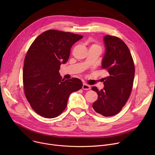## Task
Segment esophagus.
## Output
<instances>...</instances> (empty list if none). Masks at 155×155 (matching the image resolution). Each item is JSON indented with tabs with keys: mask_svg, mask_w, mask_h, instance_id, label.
<instances>
[{
	"mask_svg": "<svg viewBox=\"0 0 155 155\" xmlns=\"http://www.w3.org/2000/svg\"><path fill=\"white\" fill-rule=\"evenodd\" d=\"M82 88H83V90H90V88H91V86L90 85H88L86 83H83Z\"/></svg>",
	"mask_w": 155,
	"mask_h": 155,
	"instance_id": "34e87169",
	"label": "esophagus"
}]
</instances>
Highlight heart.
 <instances>
[{"label": "heart", "mask_w": 155, "mask_h": 155, "mask_svg": "<svg viewBox=\"0 0 155 155\" xmlns=\"http://www.w3.org/2000/svg\"><path fill=\"white\" fill-rule=\"evenodd\" d=\"M91 47H97L96 45H93Z\"/></svg>", "instance_id": "1"}]
</instances>
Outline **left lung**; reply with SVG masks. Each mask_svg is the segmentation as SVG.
Instances as JSON below:
<instances>
[{
  "mask_svg": "<svg viewBox=\"0 0 155 155\" xmlns=\"http://www.w3.org/2000/svg\"><path fill=\"white\" fill-rule=\"evenodd\" d=\"M105 52L102 69L107 72L103 90L93 86L98 94L93 104L95 112L104 117L118 114L130 94L135 75V68L130 51L120 38L106 35L104 37Z\"/></svg>",
  "mask_w": 155,
  "mask_h": 155,
  "instance_id": "obj_1",
  "label": "left lung"
}]
</instances>
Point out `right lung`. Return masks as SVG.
Wrapping results in <instances>:
<instances>
[{"label": "right lung", "instance_id": "add662e5", "mask_svg": "<svg viewBox=\"0 0 155 155\" xmlns=\"http://www.w3.org/2000/svg\"><path fill=\"white\" fill-rule=\"evenodd\" d=\"M82 35L48 30L38 35L25 59L23 84L27 100L34 111L47 118L58 117L67 107L70 94L83 86L77 78L62 79L61 64L69 59L71 48Z\"/></svg>", "mask_w": 155, "mask_h": 155}]
</instances>
